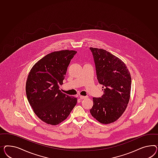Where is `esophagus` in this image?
I'll use <instances>...</instances> for the list:
<instances>
[{
  "instance_id": "1",
  "label": "esophagus",
  "mask_w": 158,
  "mask_h": 158,
  "mask_svg": "<svg viewBox=\"0 0 158 158\" xmlns=\"http://www.w3.org/2000/svg\"><path fill=\"white\" fill-rule=\"evenodd\" d=\"M79 98L81 99H85V98H87V96H83V95H80L79 96Z\"/></svg>"
}]
</instances>
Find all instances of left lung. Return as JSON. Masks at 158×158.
Listing matches in <instances>:
<instances>
[{
    "label": "left lung",
    "instance_id": "left-lung-1",
    "mask_svg": "<svg viewBox=\"0 0 158 158\" xmlns=\"http://www.w3.org/2000/svg\"><path fill=\"white\" fill-rule=\"evenodd\" d=\"M98 82L103 85L101 98H93L90 113L100 123L110 124L123 115L131 96V77L124 62L103 49L90 48Z\"/></svg>",
    "mask_w": 158,
    "mask_h": 158
}]
</instances>
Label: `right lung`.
<instances>
[{
    "mask_svg": "<svg viewBox=\"0 0 158 158\" xmlns=\"http://www.w3.org/2000/svg\"><path fill=\"white\" fill-rule=\"evenodd\" d=\"M77 53L73 50L52 52L38 61L29 73L26 83L27 98L35 115L47 124H60L77 104V98L59 89Z\"/></svg>",
    "mask_w": 158,
    "mask_h": 158,
    "instance_id": "1",
    "label": "right lung"
}]
</instances>
